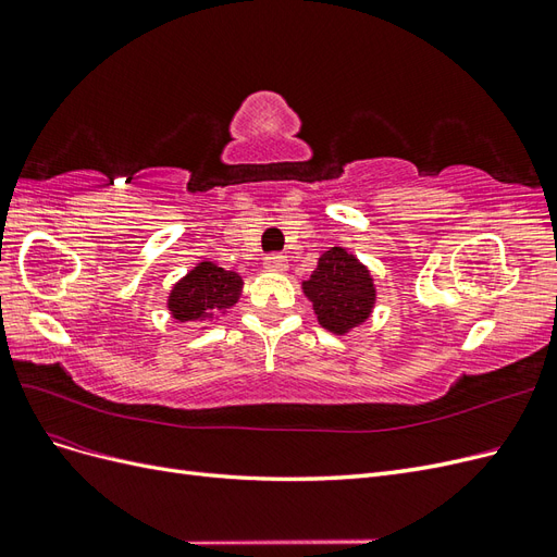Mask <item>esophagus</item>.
I'll list each match as a JSON object with an SVG mask.
<instances>
[{
  "label": "esophagus",
  "mask_w": 557,
  "mask_h": 557,
  "mask_svg": "<svg viewBox=\"0 0 557 557\" xmlns=\"http://www.w3.org/2000/svg\"><path fill=\"white\" fill-rule=\"evenodd\" d=\"M285 267H288V260H285V256H278V252L264 258V269H269V272H283Z\"/></svg>",
  "instance_id": "1"
}]
</instances>
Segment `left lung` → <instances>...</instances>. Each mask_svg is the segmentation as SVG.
Wrapping results in <instances>:
<instances>
[{
  "label": "left lung",
  "instance_id": "1",
  "mask_svg": "<svg viewBox=\"0 0 557 557\" xmlns=\"http://www.w3.org/2000/svg\"><path fill=\"white\" fill-rule=\"evenodd\" d=\"M313 305L320 327L334 334H348L372 315L376 288L372 272L342 246H332L318 258L315 272L301 283Z\"/></svg>",
  "mask_w": 557,
  "mask_h": 557
}]
</instances>
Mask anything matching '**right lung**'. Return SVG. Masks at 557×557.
Wrapping results in <instances>:
<instances>
[{"label": "right lung", "instance_id": "obj_1", "mask_svg": "<svg viewBox=\"0 0 557 557\" xmlns=\"http://www.w3.org/2000/svg\"><path fill=\"white\" fill-rule=\"evenodd\" d=\"M244 278L237 272H225L209 260L199 262L185 274L170 293L166 309L178 323L185 320H205L215 313H225L242 297Z\"/></svg>", "mask_w": 557, "mask_h": 557}]
</instances>
